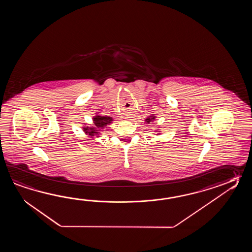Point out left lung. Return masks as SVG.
I'll use <instances>...</instances> for the list:
<instances>
[{"mask_svg": "<svg viewBox=\"0 0 252 252\" xmlns=\"http://www.w3.org/2000/svg\"><path fill=\"white\" fill-rule=\"evenodd\" d=\"M155 117H151V118L146 119V123L147 124H150V122H152V120H154Z\"/></svg>", "mask_w": 252, "mask_h": 252, "instance_id": "1", "label": "left lung"}]
</instances>
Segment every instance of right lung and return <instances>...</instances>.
<instances>
[{"label":"right lung","mask_w":252,"mask_h":252,"mask_svg":"<svg viewBox=\"0 0 252 252\" xmlns=\"http://www.w3.org/2000/svg\"><path fill=\"white\" fill-rule=\"evenodd\" d=\"M112 122H113L112 117H109V116H95L94 118V126L86 127V128H84V131L91 137H94V136L98 137L99 130L103 127H105L107 124H111Z\"/></svg>","instance_id":"add662e5"}]
</instances>
